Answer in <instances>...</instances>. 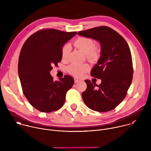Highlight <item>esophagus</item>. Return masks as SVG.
<instances>
[{
    "instance_id": "1",
    "label": "esophagus",
    "mask_w": 151,
    "mask_h": 151,
    "mask_svg": "<svg viewBox=\"0 0 151 151\" xmlns=\"http://www.w3.org/2000/svg\"><path fill=\"white\" fill-rule=\"evenodd\" d=\"M79 82H80L79 80H78V79H75V83H78Z\"/></svg>"
}]
</instances>
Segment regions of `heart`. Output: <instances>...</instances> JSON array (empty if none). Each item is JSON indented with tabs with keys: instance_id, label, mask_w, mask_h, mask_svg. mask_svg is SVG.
<instances>
[{
	"instance_id": "b5f03b06",
	"label": "heart",
	"mask_w": 151,
	"mask_h": 151,
	"mask_svg": "<svg viewBox=\"0 0 151 151\" xmlns=\"http://www.w3.org/2000/svg\"><path fill=\"white\" fill-rule=\"evenodd\" d=\"M74 45L79 50L86 54L87 58L91 61H96L100 56V49L99 47L94 46L93 40L89 37H79L75 42ZM70 46L69 44H65L61 51V55L63 59H66L69 54ZM90 66L88 64H72L68 67V71L76 76H81L83 73L89 70Z\"/></svg>"
}]
</instances>
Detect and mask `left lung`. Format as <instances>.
I'll list each match as a JSON object with an SVG mask.
<instances>
[{
	"instance_id": "obj_1",
	"label": "left lung",
	"mask_w": 151,
	"mask_h": 151,
	"mask_svg": "<svg viewBox=\"0 0 151 151\" xmlns=\"http://www.w3.org/2000/svg\"><path fill=\"white\" fill-rule=\"evenodd\" d=\"M78 35L99 42L101 47L100 57L90 74L101 79V82L97 85L85 80L87 87L82 94L83 100L93 111H112L125 97L132 82L133 69L130 48L122 36L107 26L80 31Z\"/></svg>"
}]
</instances>
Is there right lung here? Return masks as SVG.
<instances>
[{
    "label": "right lung",
    "instance_id": "add662e5",
    "mask_svg": "<svg viewBox=\"0 0 151 151\" xmlns=\"http://www.w3.org/2000/svg\"><path fill=\"white\" fill-rule=\"evenodd\" d=\"M76 34L52 29L40 30L31 35L21 50L18 71L21 87L29 103L40 112L60 109L74 83L69 75L54 81L50 71L61 61L64 44Z\"/></svg>",
    "mask_w": 151,
    "mask_h": 151
}]
</instances>
